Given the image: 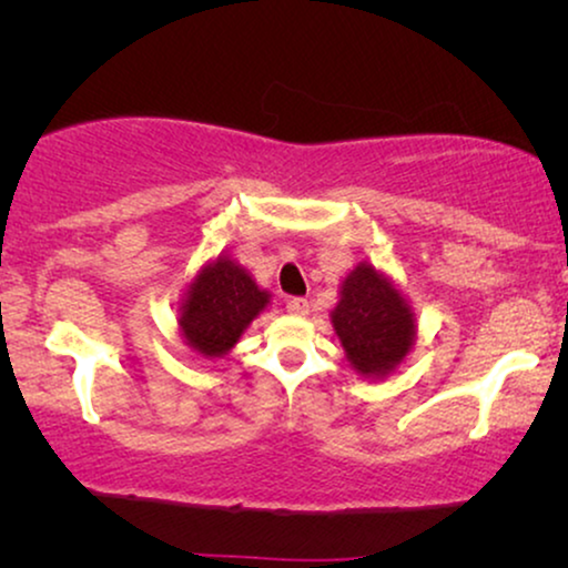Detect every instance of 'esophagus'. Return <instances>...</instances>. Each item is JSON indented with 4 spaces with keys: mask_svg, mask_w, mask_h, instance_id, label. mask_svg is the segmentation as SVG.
<instances>
[{
    "mask_svg": "<svg viewBox=\"0 0 568 568\" xmlns=\"http://www.w3.org/2000/svg\"><path fill=\"white\" fill-rule=\"evenodd\" d=\"M286 313H290V315H307L310 313V302L305 297L286 300Z\"/></svg>",
    "mask_w": 568,
    "mask_h": 568,
    "instance_id": "esophagus-1",
    "label": "esophagus"
}]
</instances>
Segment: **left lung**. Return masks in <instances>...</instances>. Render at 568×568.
Returning <instances> with one entry per match:
<instances>
[{
    "label": "left lung",
    "mask_w": 568,
    "mask_h": 568,
    "mask_svg": "<svg viewBox=\"0 0 568 568\" xmlns=\"http://www.w3.org/2000/svg\"><path fill=\"white\" fill-rule=\"evenodd\" d=\"M331 323L346 362L362 377H387L416 344L414 305L385 271L367 261L356 263L338 284Z\"/></svg>",
    "instance_id": "obj_1"
}]
</instances>
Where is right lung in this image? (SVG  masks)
Instances as JSON below:
<instances>
[{"label":"right lung","instance_id":"obj_1","mask_svg":"<svg viewBox=\"0 0 568 568\" xmlns=\"http://www.w3.org/2000/svg\"><path fill=\"white\" fill-rule=\"evenodd\" d=\"M271 292L232 258L220 253L206 261L178 302V333L204 359L227 356L255 317L268 307Z\"/></svg>","mask_w":568,"mask_h":568}]
</instances>
